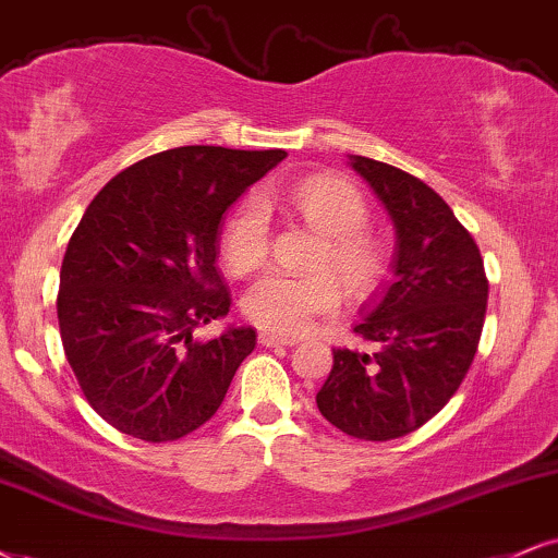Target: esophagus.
<instances>
[{"instance_id": "1", "label": "esophagus", "mask_w": 558, "mask_h": 558, "mask_svg": "<svg viewBox=\"0 0 558 558\" xmlns=\"http://www.w3.org/2000/svg\"><path fill=\"white\" fill-rule=\"evenodd\" d=\"M258 343L260 347H292V343H298L294 339H287V336H277V333H258Z\"/></svg>"}]
</instances>
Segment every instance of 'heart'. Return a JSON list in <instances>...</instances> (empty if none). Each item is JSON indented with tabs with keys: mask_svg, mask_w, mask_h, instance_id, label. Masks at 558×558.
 <instances>
[{
	"mask_svg": "<svg viewBox=\"0 0 558 558\" xmlns=\"http://www.w3.org/2000/svg\"><path fill=\"white\" fill-rule=\"evenodd\" d=\"M287 196L294 209L323 232L315 266H331L349 292H369L383 277V247L364 232L369 209L352 183L336 175H313L294 183L290 191H266L264 198L251 196L238 206L225 225L222 258L235 274L258 268L268 256V206L271 198ZM341 287L331 271L287 274L266 271L243 298V311L256 326L271 333L298 336L311 328L318 315L339 307Z\"/></svg>",
	"mask_w": 558,
	"mask_h": 558,
	"instance_id": "b5f03b06",
	"label": "heart"
}]
</instances>
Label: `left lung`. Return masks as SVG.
Returning a JSON list of instances; mask_svg holds the SVG:
<instances>
[{"label": "left lung", "mask_w": 558, "mask_h": 558, "mask_svg": "<svg viewBox=\"0 0 558 558\" xmlns=\"http://www.w3.org/2000/svg\"><path fill=\"white\" fill-rule=\"evenodd\" d=\"M349 168L393 222V279L364 302L354 326L377 352L333 349L315 403L343 435L385 442L418 429L456 396L476 356L489 281L471 232L429 185L362 155H349Z\"/></svg>", "instance_id": "8db88e82"}]
</instances>
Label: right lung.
<instances>
[{
  "label": "right lung",
  "instance_id": "obj_1",
  "mask_svg": "<svg viewBox=\"0 0 558 558\" xmlns=\"http://www.w3.org/2000/svg\"><path fill=\"white\" fill-rule=\"evenodd\" d=\"M284 149L175 147L144 157L89 202L59 274V328L82 393L108 424L170 442L209 422L256 328L222 320V217L284 160Z\"/></svg>",
  "mask_w": 558,
  "mask_h": 558
}]
</instances>
